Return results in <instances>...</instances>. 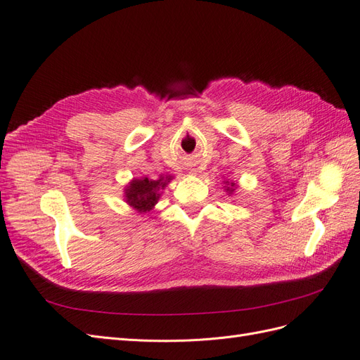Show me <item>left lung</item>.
<instances>
[{
  "label": "left lung",
  "mask_w": 360,
  "mask_h": 360,
  "mask_svg": "<svg viewBox=\"0 0 360 360\" xmlns=\"http://www.w3.org/2000/svg\"><path fill=\"white\" fill-rule=\"evenodd\" d=\"M226 183V192H234V183H230V181H225Z\"/></svg>",
  "instance_id": "left-lung-1"
}]
</instances>
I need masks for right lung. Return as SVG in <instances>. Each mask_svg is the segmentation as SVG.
I'll return each mask as SVG.
<instances>
[{
    "mask_svg": "<svg viewBox=\"0 0 360 360\" xmlns=\"http://www.w3.org/2000/svg\"><path fill=\"white\" fill-rule=\"evenodd\" d=\"M171 177H160L159 180H150L147 177L134 180L126 188V200L139 213H147L153 209L160 197V189L167 186Z\"/></svg>",
    "mask_w": 360,
    "mask_h": 360,
    "instance_id": "obj_1",
    "label": "right lung"
}]
</instances>
